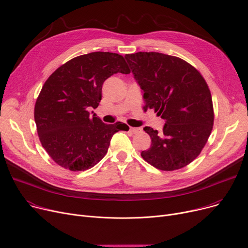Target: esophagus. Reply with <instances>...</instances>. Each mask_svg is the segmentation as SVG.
I'll list each match as a JSON object with an SVG mask.
<instances>
[{
  "instance_id": "1",
  "label": "esophagus",
  "mask_w": 248,
  "mask_h": 248,
  "mask_svg": "<svg viewBox=\"0 0 248 248\" xmlns=\"http://www.w3.org/2000/svg\"><path fill=\"white\" fill-rule=\"evenodd\" d=\"M131 132H132L133 134H136V133H139L140 131L142 130L141 128H134V127H130V129H129Z\"/></svg>"
}]
</instances>
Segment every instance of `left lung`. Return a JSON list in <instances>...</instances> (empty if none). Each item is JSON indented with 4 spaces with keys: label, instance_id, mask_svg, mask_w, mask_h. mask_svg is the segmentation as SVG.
Instances as JSON below:
<instances>
[{
    "label": "left lung",
    "instance_id": "1",
    "mask_svg": "<svg viewBox=\"0 0 248 248\" xmlns=\"http://www.w3.org/2000/svg\"><path fill=\"white\" fill-rule=\"evenodd\" d=\"M125 59L143 91L144 108L154 109L165 120L161 132L143 128L151 146L141 156L160 170L185 167L205 146L213 126L212 98L204 78L175 56L138 52Z\"/></svg>",
    "mask_w": 248,
    "mask_h": 248
}]
</instances>
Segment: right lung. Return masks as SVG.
<instances>
[{
	"mask_svg": "<svg viewBox=\"0 0 248 248\" xmlns=\"http://www.w3.org/2000/svg\"><path fill=\"white\" fill-rule=\"evenodd\" d=\"M117 73H130L121 55L93 52L68 61L44 84L34 117L42 146L58 165L89 169L106 155L116 132L128 131L124 123L105 124L89 112L98 107L105 80Z\"/></svg>",
	"mask_w": 248,
	"mask_h": 248,
	"instance_id": "add662e5",
	"label": "right lung"
}]
</instances>
